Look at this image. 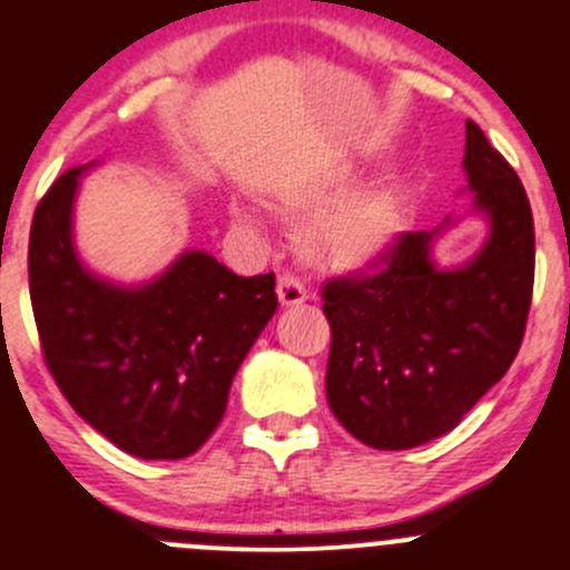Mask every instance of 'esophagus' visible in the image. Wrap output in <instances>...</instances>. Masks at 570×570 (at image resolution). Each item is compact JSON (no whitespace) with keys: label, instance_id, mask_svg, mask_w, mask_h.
<instances>
[{"label":"esophagus","instance_id":"1","mask_svg":"<svg viewBox=\"0 0 570 570\" xmlns=\"http://www.w3.org/2000/svg\"><path fill=\"white\" fill-rule=\"evenodd\" d=\"M306 297H309V295H306V286H303L301 281L295 278V275H281V278H278L281 306H286V309H289V306H301Z\"/></svg>","mask_w":570,"mask_h":570}]
</instances>
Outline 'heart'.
<instances>
[{
	"instance_id": "obj_1",
	"label": "heart",
	"mask_w": 570,
	"mask_h": 570,
	"mask_svg": "<svg viewBox=\"0 0 570 570\" xmlns=\"http://www.w3.org/2000/svg\"><path fill=\"white\" fill-rule=\"evenodd\" d=\"M354 163L317 165L286 177L273 199L297 227V253L321 269L357 273L374 267L405 230V202L393 185L354 188ZM244 225H253L249 207H236Z\"/></svg>"
}]
</instances>
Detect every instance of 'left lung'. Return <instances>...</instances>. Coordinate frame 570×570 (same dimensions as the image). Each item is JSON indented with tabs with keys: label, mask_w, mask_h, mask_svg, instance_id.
<instances>
[{
	"label": "left lung",
	"mask_w": 570,
	"mask_h": 570,
	"mask_svg": "<svg viewBox=\"0 0 570 570\" xmlns=\"http://www.w3.org/2000/svg\"><path fill=\"white\" fill-rule=\"evenodd\" d=\"M466 185L489 236L441 269L435 230L402 233L371 275L323 286L332 326L326 399L374 450H411L450 433L518 357L534 289V219L523 183L466 120Z\"/></svg>",
	"instance_id": "1"
}]
</instances>
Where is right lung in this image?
I'll list each match as a JSON object with an SVG mask.
<instances>
[{"instance_id": "1", "label": "right lung", "mask_w": 570, "mask_h": 570, "mask_svg": "<svg viewBox=\"0 0 570 570\" xmlns=\"http://www.w3.org/2000/svg\"><path fill=\"white\" fill-rule=\"evenodd\" d=\"M69 168L39 202L28 275L41 351L78 416L124 453L188 459L219 428L233 376L278 309L275 275L230 273L185 249L140 286L89 273L72 242Z\"/></svg>"}]
</instances>
